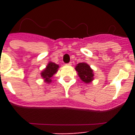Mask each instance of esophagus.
I'll return each instance as SVG.
<instances>
[{"mask_svg":"<svg viewBox=\"0 0 135 135\" xmlns=\"http://www.w3.org/2000/svg\"><path fill=\"white\" fill-rule=\"evenodd\" d=\"M66 65H68V66H70V65H71V62H70V63H68V64H67Z\"/></svg>","mask_w":135,"mask_h":135,"instance_id":"1","label":"esophagus"}]
</instances>
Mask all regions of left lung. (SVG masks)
<instances>
[{"mask_svg":"<svg viewBox=\"0 0 135 135\" xmlns=\"http://www.w3.org/2000/svg\"><path fill=\"white\" fill-rule=\"evenodd\" d=\"M76 71H78V75L81 79L85 83H90L93 80V70L90 68L86 63L82 62L77 64L75 68Z\"/></svg>","mask_w":135,"mask_h":135,"instance_id":"1","label":"left lung"}]
</instances>
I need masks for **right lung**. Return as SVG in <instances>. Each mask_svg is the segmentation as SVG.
<instances>
[{
	"label": "right lung",
	"instance_id": "1",
	"mask_svg": "<svg viewBox=\"0 0 135 135\" xmlns=\"http://www.w3.org/2000/svg\"><path fill=\"white\" fill-rule=\"evenodd\" d=\"M59 68V65L53 62L50 61L48 65H46V68L41 72V76L45 79V82L50 83L52 81L51 78L57 72Z\"/></svg>",
	"mask_w": 135,
	"mask_h": 135
}]
</instances>
